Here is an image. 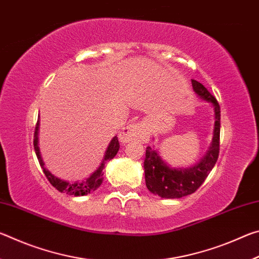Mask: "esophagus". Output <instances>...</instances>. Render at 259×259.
<instances>
[{
  "mask_svg": "<svg viewBox=\"0 0 259 259\" xmlns=\"http://www.w3.org/2000/svg\"><path fill=\"white\" fill-rule=\"evenodd\" d=\"M145 135V126L142 123H134L123 126L119 133V139L121 143H129L130 140L140 139Z\"/></svg>",
  "mask_w": 259,
  "mask_h": 259,
  "instance_id": "obj_1",
  "label": "esophagus"
}]
</instances>
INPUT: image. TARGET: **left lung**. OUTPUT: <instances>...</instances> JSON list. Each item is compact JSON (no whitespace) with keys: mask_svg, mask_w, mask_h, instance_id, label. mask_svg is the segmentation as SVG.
Segmentation results:
<instances>
[{"mask_svg":"<svg viewBox=\"0 0 259 259\" xmlns=\"http://www.w3.org/2000/svg\"><path fill=\"white\" fill-rule=\"evenodd\" d=\"M192 87L196 96L211 104L213 108V131L211 144L204 156L198 163L187 168H175L160 156L154 147H146L144 161L145 182L148 191L163 199H179L194 193L202 185L216 164L219 154V134H221V107L213 96L201 84L192 80Z\"/></svg>","mask_w":259,"mask_h":259,"instance_id":"left-lung-1","label":"left lung"}]
</instances>
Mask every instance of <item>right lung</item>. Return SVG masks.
I'll use <instances>...</instances> for the list:
<instances>
[{
  "instance_id": "1",
  "label": "right lung",
  "mask_w": 259,
  "mask_h": 259,
  "mask_svg": "<svg viewBox=\"0 0 259 259\" xmlns=\"http://www.w3.org/2000/svg\"><path fill=\"white\" fill-rule=\"evenodd\" d=\"M38 129H40V116H38L36 126H35V133H34V150H35V154L37 156V160L40 162V165L42 166L43 172H45L46 177L48 178V181L50 182V184L54 187H56V190H58L61 193H66L68 195H74V196H83L89 194V193L94 192L97 190V188L102 185L103 183V169L105 168V163L107 161L112 160L114 156L117 154L120 148V144L119 140H117V137H113V139L109 142L108 146L105 151V154L103 157V161L100 165L97 168V170L90 175V177H88L83 181H76V182H67L64 181V179H60L58 177H56L55 175H52L49 170H48L45 166V162L42 160L41 156V152H40V147H38Z\"/></svg>"
}]
</instances>
